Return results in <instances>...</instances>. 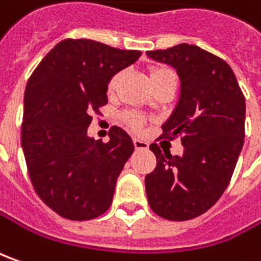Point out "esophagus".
<instances>
[{"label": "esophagus", "mask_w": 261, "mask_h": 261, "mask_svg": "<svg viewBox=\"0 0 261 261\" xmlns=\"http://www.w3.org/2000/svg\"><path fill=\"white\" fill-rule=\"evenodd\" d=\"M134 147L136 150H147L148 148V143L147 141H144V140L141 139H134Z\"/></svg>", "instance_id": "esophagus-1"}]
</instances>
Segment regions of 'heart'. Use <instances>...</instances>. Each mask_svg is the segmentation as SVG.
I'll list each match as a JSON object with an SVG mask.
<instances>
[{
	"instance_id": "heart-1",
	"label": "heart",
	"mask_w": 261,
	"mask_h": 261,
	"mask_svg": "<svg viewBox=\"0 0 261 261\" xmlns=\"http://www.w3.org/2000/svg\"><path fill=\"white\" fill-rule=\"evenodd\" d=\"M117 81H118V75L114 76L111 81H110V91H113L115 85H117ZM148 81H150V85L151 88H158V86L163 85V84H167V82H175L176 84V76L175 73L167 68H154L150 75H148ZM127 120L130 122V125L133 128H139L140 124H141V118L137 117V115H128Z\"/></svg>"
}]
</instances>
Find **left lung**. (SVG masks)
<instances>
[{"mask_svg": "<svg viewBox=\"0 0 261 261\" xmlns=\"http://www.w3.org/2000/svg\"><path fill=\"white\" fill-rule=\"evenodd\" d=\"M147 56L175 69L179 101L163 122V136H182L184 154L163 153L146 176L148 205L162 218L186 221L202 215L227 189L244 144L246 99L228 63L195 44L182 43Z\"/></svg>", "mask_w": 261, "mask_h": 261, "instance_id": "1", "label": "left lung"}]
</instances>
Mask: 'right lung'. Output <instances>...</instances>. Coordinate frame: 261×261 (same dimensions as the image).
Here are the masks:
<instances>
[{"label":"right lung","instance_id":"obj_1","mask_svg":"<svg viewBox=\"0 0 261 261\" xmlns=\"http://www.w3.org/2000/svg\"><path fill=\"white\" fill-rule=\"evenodd\" d=\"M141 56L88 39L63 40L43 58L24 92L21 147L40 199L63 218L86 221L113 202L134 144L120 127L102 143L88 136L108 84Z\"/></svg>","mask_w":261,"mask_h":261}]
</instances>
